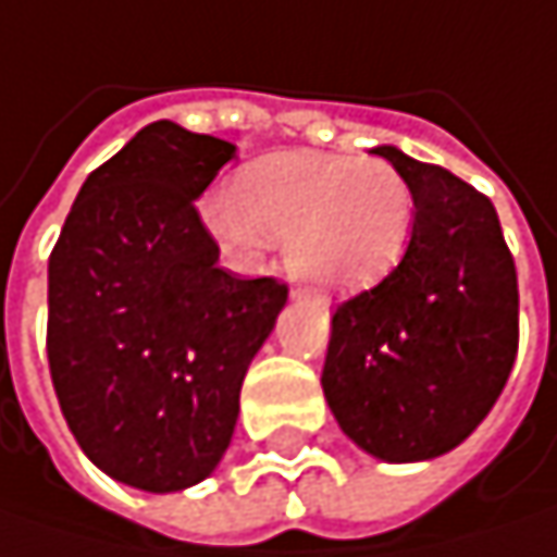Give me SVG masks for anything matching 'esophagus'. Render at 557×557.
I'll return each instance as SVG.
<instances>
[{"mask_svg": "<svg viewBox=\"0 0 557 557\" xmlns=\"http://www.w3.org/2000/svg\"><path fill=\"white\" fill-rule=\"evenodd\" d=\"M293 296H296V299H306L309 293H306V289H293Z\"/></svg>", "mask_w": 557, "mask_h": 557, "instance_id": "1", "label": "esophagus"}]
</instances>
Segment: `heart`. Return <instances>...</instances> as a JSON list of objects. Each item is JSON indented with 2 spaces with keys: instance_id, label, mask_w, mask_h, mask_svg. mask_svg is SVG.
<instances>
[{
  "instance_id": "obj_1",
  "label": "heart",
  "mask_w": 557,
  "mask_h": 557,
  "mask_svg": "<svg viewBox=\"0 0 557 557\" xmlns=\"http://www.w3.org/2000/svg\"><path fill=\"white\" fill-rule=\"evenodd\" d=\"M203 216L232 251L286 245L293 274L319 289H350L401 261L414 194L382 159L280 152L248 165L228 194H213Z\"/></svg>"
}]
</instances>
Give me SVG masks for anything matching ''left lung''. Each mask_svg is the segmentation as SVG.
<instances>
[{
  "label": "left lung",
  "mask_w": 557,
  "mask_h": 557,
  "mask_svg": "<svg viewBox=\"0 0 557 557\" xmlns=\"http://www.w3.org/2000/svg\"><path fill=\"white\" fill-rule=\"evenodd\" d=\"M376 156L411 184L414 228L398 268L334 309L322 388L360 449L421 462L459 446L504 392L520 289L481 190L395 146Z\"/></svg>",
  "instance_id": "1"
}]
</instances>
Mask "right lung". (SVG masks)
<instances>
[{
	"instance_id": "right-lung-1",
	"label": "right lung",
	"mask_w": 557,
	"mask_h": 557,
	"mask_svg": "<svg viewBox=\"0 0 557 557\" xmlns=\"http://www.w3.org/2000/svg\"><path fill=\"white\" fill-rule=\"evenodd\" d=\"M235 156L172 121L85 177L47 268V360L82 453L111 479L181 491L223 459L251 357L286 283L223 271L197 197Z\"/></svg>"
}]
</instances>
